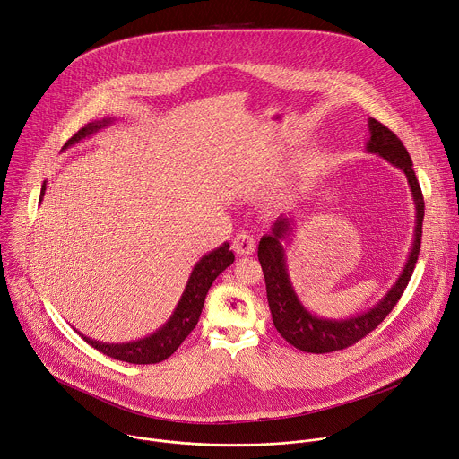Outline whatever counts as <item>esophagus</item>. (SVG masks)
<instances>
[{
  "label": "esophagus",
  "instance_id": "esophagus-1",
  "mask_svg": "<svg viewBox=\"0 0 459 459\" xmlns=\"http://www.w3.org/2000/svg\"><path fill=\"white\" fill-rule=\"evenodd\" d=\"M255 246H257L255 237L247 231L238 233L233 240V249H235V253H238V255H251V253L255 251Z\"/></svg>",
  "mask_w": 459,
  "mask_h": 459
}]
</instances>
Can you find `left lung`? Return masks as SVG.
Returning a JSON list of instances; mask_svg holds the SVG:
<instances>
[{"label": "left lung", "instance_id": "1", "mask_svg": "<svg viewBox=\"0 0 459 459\" xmlns=\"http://www.w3.org/2000/svg\"><path fill=\"white\" fill-rule=\"evenodd\" d=\"M370 140L367 142V151L376 152L392 166L399 168L409 180L414 204H416V231L414 244L411 249L409 261H406L399 279L390 288V291L376 304L374 308L361 316H353L350 319H323L312 316L302 307L286 268V255L282 240L290 233V219L281 217L272 228L270 235H264L259 242V263L263 266L266 293L273 325L277 332L297 350L308 353H328L335 350L348 348L367 337L372 330H376L383 319L394 310L397 300L401 299L404 288L409 286L412 272L418 263L420 247H421V230L425 217V200L416 178L412 160L409 151L403 142L381 122L376 118L368 120Z\"/></svg>", "mask_w": 459, "mask_h": 459}]
</instances>
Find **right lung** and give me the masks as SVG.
Masks as SVG:
<instances>
[{"mask_svg": "<svg viewBox=\"0 0 459 459\" xmlns=\"http://www.w3.org/2000/svg\"><path fill=\"white\" fill-rule=\"evenodd\" d=\"M115 118H104V120H94L83 126L76 134H73L64 149L69 145L78 143L83 138H89L91 134L98 133L100 129H104L109 126ZM45 195V182L41 186V196ZM39 196V200H41ZM235 261L233 251L230 249V244L224 242L221 247L213 249L208 255H204L193 268L189 281L186 284V290L177 304V308L169 321L157 330L155 333H151L149 337H143L140 341L133 342H122V344H109V342H100L89 337H82L96 350L101 353L109 355L113 359L133 363V365H155L164 359H168L171 353L184 342V339L191 333V330L196 326L198 317L204 308V300H206L208 290L212 288L213 281Z\"/></svg>", "mask_w": 459, "mask_h": 459, "instance_id": "right-lung-1", "label": "right lung"}]
</instances>
